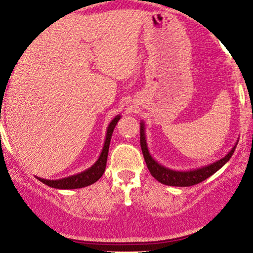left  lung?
<instances>
[{
	"label": "left lung",
	"instance_id": "1",
	"mask_svg": "<svg viewBox=\"0 0 253 253\" xmlns=\"http://www.w3.org/2000/svg\"><path fill=\"white\" fill-rule=\"evenodd\" d=\"M141 148L143 157H144L145 160V164H147L148 170H149L153 177L157 178L159 182L168 186L188 187V186H193L202 182V181L207 180L209 176L213 175L214 172L218 171L225 163H228V160L230 159L233 153L235 152L236 147H234L233 149L229 152V154L226 155V157H224L223 159L218 160V162L213 163V164L208 165V167L201 168V169L197 170H191V171H174V170L167 169V168L158 164V163L153 159L152 155L149 154V152H148L147 143H145L144 137V126H143V124L141 125Z\"/></svg>",
	"mask_w": 253,
	"mask_h": 253
}]
</instances>
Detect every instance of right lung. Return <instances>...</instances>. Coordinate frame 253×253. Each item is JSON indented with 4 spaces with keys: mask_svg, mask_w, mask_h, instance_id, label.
<instances>
[{
    "mask_svg": "<svg viewBox=\"0 0 253 253\" xmlns=\"http://www.w3.org/2000/svg\"><path fill=\"white\" fill-rule=\"evenodd\" d=\"M120 120V116H116L110 122L108 127V133H106L105 144H104L103 152H101L100 157H99L98 162L89 168L85 171L81 172V174L70 176V177L61 178V180H45V178H39L42 183L50 186L53 188H61V190H70V188H82L85 186L91 185V183L96 182L99 178L101 177L105 171L106 168V160H108V153H109V145H110L112 132H114L115 126H116L117 121Z\"/></svg>",
    "mask_w": 253,
    "mask_h": 253,
    "instance_id": "add662e5",
    "label": "right lung"
}]
</instances>
